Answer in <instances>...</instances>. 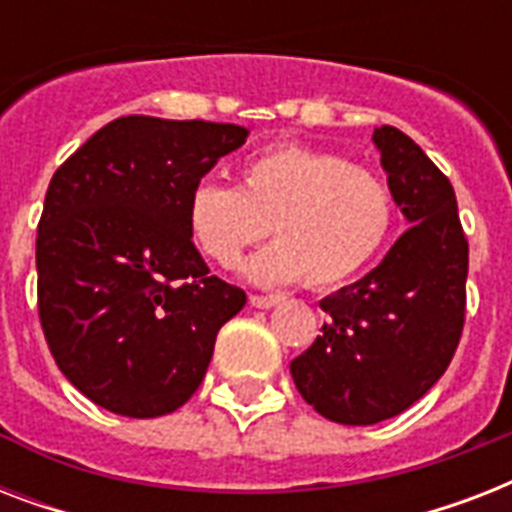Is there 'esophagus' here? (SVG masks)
<instances>
[{"instance_id":"esophagus-1","label":"esophagus","mask_w":512,"mask_h":512,"mask_svg":"<svg viewBox=\"0 0 512 512\" xmlns=\"http://www.w3.org/2000/svg\"><path fill=\"white\" fill-rule=\"evenodd\" d=\"M249 303L255 305V308H273V305H279L281 303V297L279 295H252L249 297Z\"/></svg>"}]
</instances>
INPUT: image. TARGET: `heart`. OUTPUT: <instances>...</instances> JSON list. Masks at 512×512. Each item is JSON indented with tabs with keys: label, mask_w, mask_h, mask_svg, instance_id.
<instances>
[{
	"label": "heart",
	"mask_w": 512,
	"mask_h": 512,
	"mask_svg": "<svg viewBox=\"0 0 512 512\" xmlns=\"http://www.w3.org/2000/svg\"><path fill=\"white\" fill-rule=\"evenodd\" d=\"M393 212L390 185L377 172L305 146L249 156L239 188L201 180L185 204L191 239L223 268L273 228L279 241L241 268L263 287L303 276L311 287L350 279L380 252Z\"/></svg>",
	"instance_id": "1"
}]
</instances>
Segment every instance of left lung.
<instances>
[{"instance_id":"obj_1","label":"left lung","mask_w":512,"mask_h":512,"mask_svg":"<svg viewBox=\"0 0 512 512\" xmlns=\"http://www.w3.org/2000/svg\"><path fill=\"white\" fill-rule=\"evenodd\" d=\"M372 143L409 228L364 279L321 300L324 335L289 364L300 396L340 425H374L420 401L465 324L468 241L449 177L390 124Z\"/></svg>"}]
</instances>
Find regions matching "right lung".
<instances>
[{"instance_id":"obj_1","label":"right lung","mask_w":512,"mask_h":512,"mask_svg":"<svg viewBox=\"0 0 512 512\" xmlns=\"http://www.w3.org/2000/svg\"><path fill=\"white\" fill-rule=\"evenodd\" d=\"M247 138L239 124L122 116L52 175L39 319L60 372L108 412L146 420L183 406L247 303L209 276L185 220L193 185Z\"/></svg>"}]
</instances>
